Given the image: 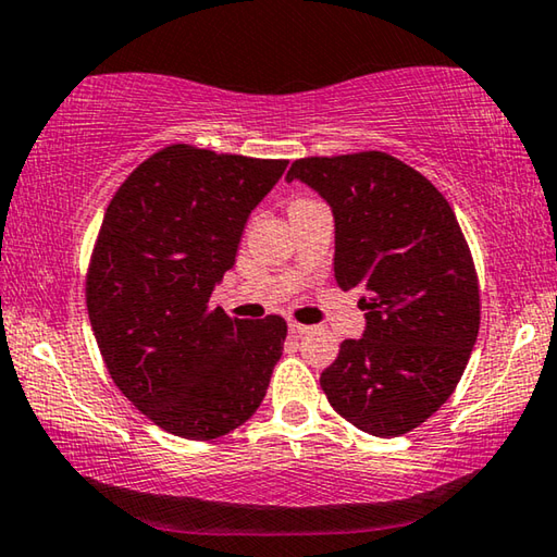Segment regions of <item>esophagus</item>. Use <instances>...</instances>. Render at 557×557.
<instances>
[{"mask_svg": "<svg viewBox=\"0 0 557 557\" xmlns=\"http://www.w3.org/2000/svg\"><path fill=\"white\" fill-rule=\"evenodd\" d=\"M288 331L294 333V335H306V333H311L313 327L311 325H304V323H296V321H288Z\"/></svg>", "mask_w": 557, "mask_h": 557, "instance_id": "obj_1", "label": "esophagus"}]
</instances>
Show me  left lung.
<instances>
[{
    "mask_svg": "<svg viewBox=\"0 0 557 557\" xmlns=\"http://www.w3.org/2000/svg\"><path fill=\"white\" fill-rule=\"evenodd\" d=\"M294 180L333 212L335 284L362 294V338L343 341L321 375L327 403L372 436L407 434L451 397L479 335V281L454 209L377 150L296 160Z\"/></svg>",
    "mask_w": 557,
    "mask_h": 557,
    "instance_id": "1",
    "label": "left lung"
}]
</instances>
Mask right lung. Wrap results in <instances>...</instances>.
<instances>
[{"label":"right lung","mask_w":557,"mask_h":557,"mask_svg":"<svg viewBox=\"0 0 557 557\" xmlns=\"http://www.w3.org/2000/svg\"><path fill=\"white\" fill-rule=\"evenodd\" d=\"M286 165L170 145L106 209L86 281L90 327L117 389L182 440L244 424L284 352V318L232 321L209 298Z\"/></svg>","instance_id":"1"}]
</instances>
